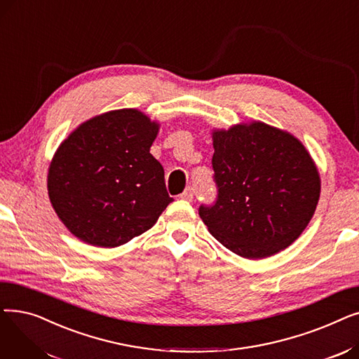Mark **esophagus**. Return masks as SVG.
Here are the masks:
<instances>
[{
    "label": "esophagus",
    "mask_w": 359,
    "mask_h": 359,
    "mask_svg": "<svg viewBox=\"0 0 359 359\" xmlns=\"http://www.w3.org/2000/svg\"><path fill=\"white\" fill-rule=\"evenodd\" d=\"M194 195H195V189H194V187L187 186L186 189H184V192L180 195V198L184 199V201H192V199H194Z\"/></svg>",
    "instance_id": "1"
}]
</instances>
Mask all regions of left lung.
<instances>
[{
    "instance_id": "8db88e82",
    "label": "left lung",
    "mask_w": 359,
    "mask_h": 359,
    "mask_svg": "<svg viewBox=\"0 0 359 359\" xmlns=\"http://www.w3.org/2000/svg\"><path fill=\"white\" fill-rule=\"evenodd\" d=\"M217 201L201 205L210 233L233 253L263 259L287 249L309 225L320 176L306 147L263 122L212 132Z\"/></svg>"
}]
</instances>
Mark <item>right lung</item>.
<instances>
[{"label":"right lung","mask_w":359,"mask_h":359,"mask_svg":"<svg viewBox=\"0 0 359 359\" xmlns=\"http://www.w3.org/2000/svg\"><path fill=\"white\" fill-rule=\"evenodd\" d=\"M158 126L137 109L111 110L81 123L56 149L48 194L75 237L121 246L153 227L173 201L149 153Z\"/></svg>","instance_id":"1"}]
</instances>
